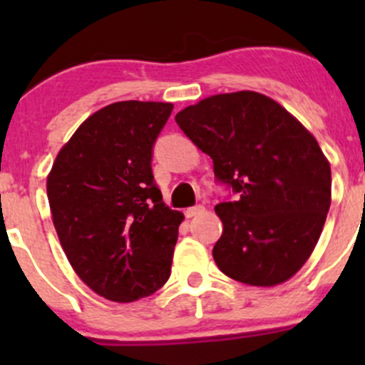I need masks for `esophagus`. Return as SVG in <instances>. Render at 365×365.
Segmentation results:
<instances>
[{
    "label": "esophagus",
    "instance_id": "esophagus-1",
    "mask_svg": "<svg viewBox=\"0 0 365 365\" xmlns=\"http://www.w3.org/2000/svg\"><path fill=\"white\" fill-rule=\"evenodd\" d=\"M205 212V206L203 205H196V206H190V208H187V212H185V215L189 217H196V215H201V213Z\"/></svg>",
    "mask_w": 365,
    "mask_h": 365
}]
</instances>
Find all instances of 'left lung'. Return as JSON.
<instances>
[{
	"mask_svg": "<svg viewBox=\"0 0 365 365\" xmlns=\"http://www.w3.org/2000/svg\"><path fill=\"white\" fill-rule=\"evenodd\" d=\"M212 157L215 182L233 192L215 206L224 224L217 267L235 281H288L318 244L332 175L318 141L282 106L256 91L213 95L175 116Z\"/></svg>",
	"mask_w": 365,
	"mask_h": 365,
	"instance_id": "obj_1",
	"label": "left lung"
}]
</instances>
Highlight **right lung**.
Segmentation results:
<instances>
[{"label": "right lung", "instance_id": "1", "mask_svg": "<svg viewBox=\"0 0 365 365\" xmlns=\"http://www.w3.org/2000/svg\"><path fill=\"white\" fill-rule=\"evenodd\" d=\"M168 102L125 101L91 114L47 178L53 222L76 274L113 302L150 297L171 274L183 215L153 180Z\"/></svg>", "mask_w": 365, "mask_h": 365}]
</instances>
